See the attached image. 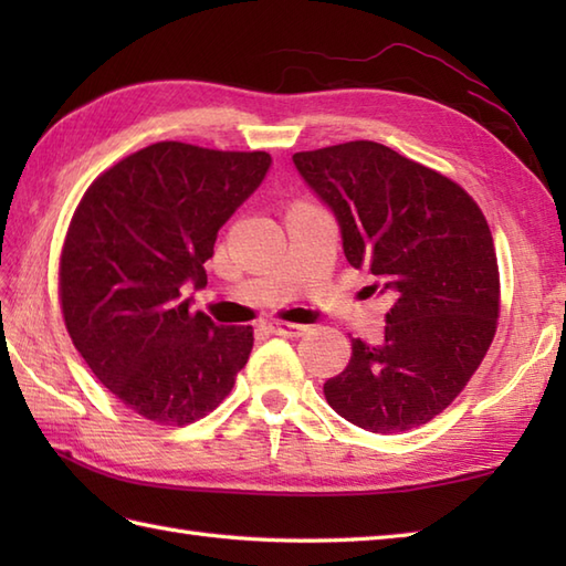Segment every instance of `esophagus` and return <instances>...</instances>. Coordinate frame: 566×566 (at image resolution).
<instances>
[{
	"mask_svg": "<svg viewBox=\"0 0 566 566\" xmlns=\"http://www.w3.org/2000/svg\"><path fill=\"white\" fill-rule=\"evenodd\" d=\"M270 331H272L274 335H284V338H298V335L306 333V326H296V323H282V321H276V323H272Z\"/></svg>",
	"mask_w": 566,
	"mask_h": 566,
	"instance_id": "esophagus-1",
	"label": "esophagus"
}]
</instances>
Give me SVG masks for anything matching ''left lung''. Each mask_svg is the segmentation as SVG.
Masks as SVG:
<instances>
[{
	"label": "left lung",
	"mask_w": 566,
	"mask_h": 566,
	"mask_svg": "<svg viewBox=\"0 0 566 566\" xmlns=\"http://www.w3.org/2000/svg\"><path fill=\"white\" fill-rule=\"evenodd\" d=\"M294 167L333 211L353 268L377 276L394 306L379 345L323 384L350 423L403 432L428 423L464 389L499 318V264L482 209L430 167L371 140L296 153Z\"/></svg>",
	"instance_id": "obj_1"
}]
</instances>
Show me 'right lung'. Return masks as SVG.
I'll use <instances>...</instances> for the list:
<instances>
[{
  "label": "right lung",
  "mask_w": 566,
  "mask_h": 566,
  "mask_svg": "<svg viewBox=\"0 0 566 566\" xmlns=\"http://www.w3.org/2000/svg\"><path fill=\"white\" fill-rule=\"evenodd\" d=\"M268 153L153 143L92 182L60 258L72 343L106 389L160 426H187L231 394L250 326L191 314L221 226L264 175Z\"/></svg>",
  "instance_id": "right-lung-1"
}]
</instances>
